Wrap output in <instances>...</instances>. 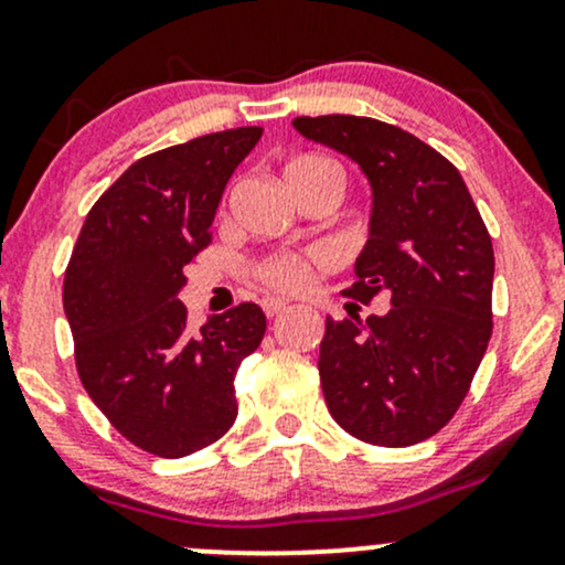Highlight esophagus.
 I'll list each match as a JSON object with an SVG mask.
<instances>
[{"instance_id":"obj_1","label":"esophagus","mask_w":565,"mask_h":565,"mask_svg":"<svg viewBox=\"0 0 565 565\" xmlns=\"http://www.w3.org/2000/svg\"><path fill=\"white\" fill-rule=\"evenodd\" d=\"M263 305V310H265V316H268V319H270V316H276V313H281V310L284 308H287V300H278V297H265V300L260 302Z\"/></svg>"}]
</instances>
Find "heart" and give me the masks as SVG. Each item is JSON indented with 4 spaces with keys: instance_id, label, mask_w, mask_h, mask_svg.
Masks as SVG:
<instances>
[{
    "instance_id": "heart-1",
    "label": "heart",
    "mask_w": 565,
    "mask_h": 565,
    "mask_svg": "<svg viewBox=\"0 0 565 565\" xmlns=\"http://www.w3.org/2000/svg\"><path fill=\"white\" fill-rule=\"evenodd\" d=\"M310 170H323L334 174L337 180H342L337 164L321 157H305L291 161L287 167V178ZM323 265H327V257H323L321 252H278V255H268L252 265V276H255L263 287L274 291H300Z\"/></svg>"
}]
</instances>
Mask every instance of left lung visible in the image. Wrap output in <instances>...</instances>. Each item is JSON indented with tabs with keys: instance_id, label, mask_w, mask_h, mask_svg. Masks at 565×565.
Here are the masks:
<instances>
[{
	"instance_id": "1",
	"label": "left lung",
	"mask_w": 565,
	"mask_h": 565,
	"mask_svg": "<svg viewBox=\"0 0 565 565\" xmlns=\"http://www.w3.org/2000/svg\"><path fill=\"white\" fill-rule=\"evenodd\" d=\"M372 183V220L342 295L385 291V316L327 319L319 374L342 430L374 446L436 436L470 391L491 337L494 246L462 174L406 129L369 116H297ZM353 305V302H350Z\"/></svg>"
}]
</instances>
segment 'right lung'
<instances>
[{"instance_id": "1", "label": "right lung", "mask_w": 565, "mask_h": 565, "mask_svg": "<svg viewBox=\"0 0 565 565\" xmlns=\"http://www.w3.org/2000/svg\"><path fill=\"white\" fill-rule=\"evenodd\" d=\"M260 135L225 129L138 159L95 201L71 252L63 310L84 391L129 444L157 457H188L231 430L233 377L263 342L255 302L193 332L178 300L225 183Z\"/></svg>"}]
</instances>
